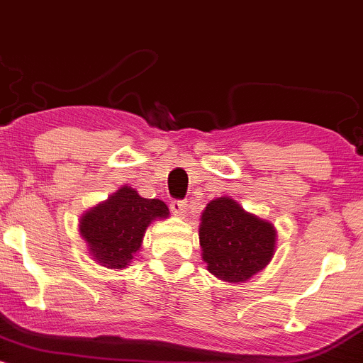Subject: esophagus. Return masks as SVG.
I'll return each mask as SVG.
<instances>
[{"mask_svg":"<svg viewBox=\"0 0 363 363\" xmlns=\"http://www.w3.org/2000/svg\"><path fill=\"white\" fill-rule=\"evenodd\" d=\"M186 208H187L186 201H182V199H172V201H170V211H172L176 216L184 215Z\"/></svg>","mask_w":363,"mask_h":363,"instance_id":"34e87169","label":"esophagus"}]
</instances>
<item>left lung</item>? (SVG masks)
Masks as SVG:
<instances>
[{
    "label": "left lung",
    "instance_id": "obj_1",
    "mask_svg": "<svg viewBox=\"0 0 363 363\" xmlns=\"http://www.w3.org/2000/svg\"><path fill=\"white\" fill-rule=\"evenodd\" d=\"M273 225L244 211L230 198L208 203L199 225V244L208 272L223 281H245L261 272L274 252Z\"/></svg>",
    "mask_w": 363,
    "mask_h": 363
}]
</instances>
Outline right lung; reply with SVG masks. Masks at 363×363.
I'll list each match as a JSON object with an SVG mask.
<instances>
[{
    "instance_id": "add662e5",
    "label": "right lung",
    "mask_w": 363,
    "mask_h": 363,
    "mask_svg": "<svg viewBox=\"0 0 363 363\" xmlns=\"http://www.w3.org/2000/svg\"><path fill=\"white\" fill-rule=\"evenodd\" d=\"M167 216L164 201L141 198L133 187L124 186L83 215L80 234L97 262L107 268H126L140 249L148 223Z\"/></svg>"
}]
</instances>
